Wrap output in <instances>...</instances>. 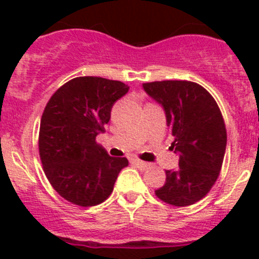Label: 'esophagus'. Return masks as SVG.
<instances>
[{"label": "esophagus", "instance_id": "1", "mask_svg": "<svg viewBox=\"0 0 259 259\" xmlns=\"http://www.w3.org/2000/svg\"><path fill=\"white\" fill-rule=\"evenodd\" d=\"M133 164H136V165L138 166V168H141V169H148L149 168V164L145 161H142V160H140V158H133Z\"/></svg>", "mask_w": 259, "mask_h": 259}]
</instances>
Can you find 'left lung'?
Returning <instances> with one entry per match:
<instances>
[{"instance_id": "left-lung-1", "label": "left lung", "mask_w": 259, "mask_h": 259, "mask_svg": "<svg viewBox=\"0 0 259 259\" xmlns=\"http://www.w3.org/2000/svg\"><path fill=\"white\" fill-rule=\"evenodd\" d=\"M161 103L180 160L165 170L166 181L156 196L166 204L187 207L201 200L215 184L225 158L227 132L217 101L203 86L188 80L144 83Z\"/></svg>"}]
</instances>
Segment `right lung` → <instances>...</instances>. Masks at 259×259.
<instances>
[{"mask_svg":"<svg viewBox=\"0 0 259 259\" xmlns=\"http://www.w3.org/2000/svg\"><path fill=\"white\" fill-rule=\"evenodd\" d=\"M129 87L119 80L79 76L50 98L40 122L38 153L56 192L80 207L101 204L111 195L127 158L111 157L97 144L111 107Z\"/></svg>","mask_w":259,"mask_h":259,"instance_id":"obj_1","label":"right lung"}]
</instances>
